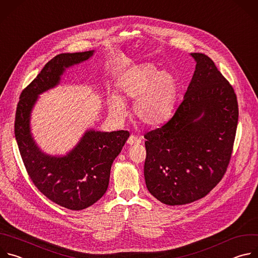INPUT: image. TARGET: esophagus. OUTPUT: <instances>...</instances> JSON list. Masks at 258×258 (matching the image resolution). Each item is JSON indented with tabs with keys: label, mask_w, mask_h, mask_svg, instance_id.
<instances>
[{
	"label": "esophagus",
	"mask_w": 258,
	"mask_h": 258,
	"mask_svg": "<svg viewBox=\"0 0 258 258\" xmlns=\"http://www.w3.org/2000/svg\"><path fill=\"white\" fill-rule=\"evenodd\" d=\"M140 143H141V139L136 137V136H134V135H131L128 140H127V144L128 145H138Z\"/></svg>",
	"instance_id": "1"
}]
</instances>
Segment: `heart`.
I'll return each mask as SVG.
<instances>
[{
  "label": "heart",
  "mask_w": 258,
  "mask_h": 258,
  "mask_svg": "<svg viewBox=\"0 0 258 258\" xmlns=\"http://www.w3.org/2000/svg\"><path fill=\"white\" fill-rule=\"evenodd\" d=\"M118 88L124 99H136L134 114L146 125H157L165 120L172 108L176 84L168 71H158L154 65L145 63L132 68L119 81ZM109 111L116 117L125 115V106L121 98H109Z\"/></svg>",
  "instance_id": "heart-1"
}]
</instances>
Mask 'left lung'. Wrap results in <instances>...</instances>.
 <instances>
[{
  "label": "left lung",
  "instance_id": "left-lung-1",
  "mask_svg": "<svg viewBox=\"0 0 258 258\" xmlns=\"http://www.w3.org/2000/svg\"><path fill=\"white\" fill-rule=\"evenodd\" d=\"M172 117L145 134L144 175L149 192L166 205L205 197L224 177L236 137L239 108L231 84L205 54Z\"/></svg>",
  "mask_w": 258,
  "mask_h": 258
}]
</instances>
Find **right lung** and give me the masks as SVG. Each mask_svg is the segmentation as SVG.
I'll list each match as a JSON object with an SVG mask.
<instances>
[{
  "mask_svg": "<svg viewBox=\"0 0 258 258\" xmlns=\"http://www.w3.org/2000/svg\"><path fill=\"white\" fill-rule=\"evenodd\" d=\"M94 51L59 54L20 94L14 133L25 169L38 190L54 203L70 210H82L96 203L107 191L110 169L130 133L89 131L64 157L44 154L30 135L31 109L43 92L55 87L65 68L83 62Z\"/></svg>",
  "mask_w": 258,
  "mask_h": 258,
  "instance_id": "right-lung-1",
  "label": "right lung"
}]
</instances>
